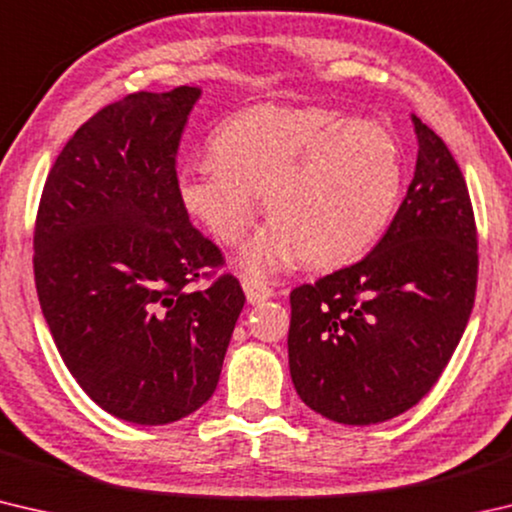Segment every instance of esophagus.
<instances>
[{
  "instance_id": "obj_1",
  "label": "esophagus",
  "mask_w": 512,
  "mask_h": 512,
  "mask_svg": "<svg viewBox=\"0 0 512 512\" xmlns=\"http://www.w3.org/2000/svg\"><path fill=\"white\" fill-rule=\"evenodd\" d=\"M241 287H244L250 305H262V302H266L268 298L273 296L271 287H266V284L259 282V280H253V277H246V280L241 282Z\"/></svg>"
}]
</instances>
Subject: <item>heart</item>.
Returning <instances> with one entry per match:
<instances>
[{
  "instance_id": "heart-1",
  "label": "heart",
  "mask_w": 512,
  "mask_h": 512,
  "mask_svg": "<svg viewBox=\"0 0 512 512\" xmlns=\"http://www.w3.org/2000/svg\"><path fill=\"white\" fill-rule=\"evenodd\" d=\"M214 158L178 169L180 201L223 244L253 225L264 194L273 223L241 250L253 275L302 257L311 268L357 262L391 225L404 187L402 146L377 121L320 106L264 103L214 135Z\"/></svg>"
}]
</instances>
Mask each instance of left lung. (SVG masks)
<instances>
[{"mask_svg": "<svg viewBox=\"0 0 512 512\" xmlns=\"http://www.w3.org/2000/svg\"><path fill=\"white\" fill-rule=\"evenodd\" d=\"M418 160L386 235L361 262L291 291L289 368L311 411L377 424L431 391L470 320L476 225L447 144L411 115Z\"/></svg>", "mask_w": 512, "mask_h": 512, "instance_id": "obj_1", "label": "left lung"}]
</instances>
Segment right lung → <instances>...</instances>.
<instances>
[{
	"instance_id": "right-lung-1",
	"label": "right lung",
	"mask_w": 512,
	"mask_h": 512,
	"mask_svg": "<svg viewBox=\"0 0 512 512\" xmlns=\"http://www.w3.org/2000/svg\"><path fill=\"white\" fill-rule=\"evenodd\" d=\"M201 88L135 92L74 133L33 235L42 314L67 370L119 420L169 424L210 400L246 296L180 201L176 153Z\"/></svg>"
}]
</instances>
